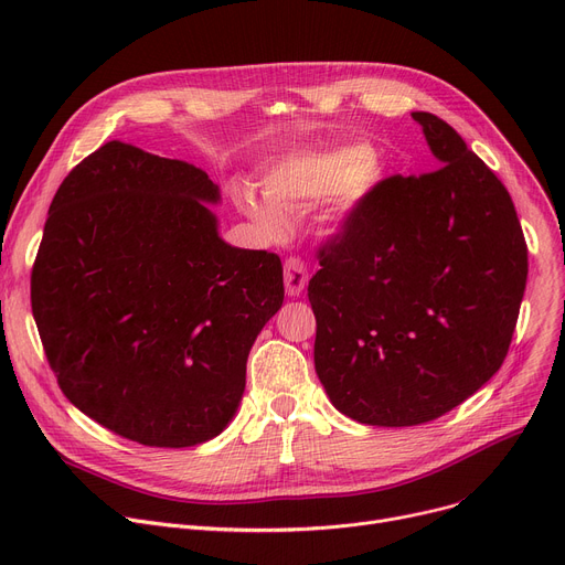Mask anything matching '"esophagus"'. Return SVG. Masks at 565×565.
<instances>
[{"instance_id":"1","label":"esophagus","mask_w":565,"mask_h":565,"mask_svg":"<svg viewBox=\"0 0 565 565\" xmlns=\"http://www.w3.org/2000/svg\"><path fill=\"white\" fill-rule=\"evenodd\" d=\"M307 265L302 263V258L298 256H290L284 263V281H286V292L290 298H298V295L305 290L307 286Z\"/></svg>"}]
</instances>
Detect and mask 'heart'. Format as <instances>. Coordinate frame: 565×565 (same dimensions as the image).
<instances>
[{"label": "heart", "mask_w": 565, "mask_h": 565, "mask_svg": "<svg viewBox=\"0 0 565 565\" xmlns=\"http://www.w3.org/2000/svg\"><path fill=\"white\" fill-rule=\"evenodd\" d=\"M373 153L366 146H348L328 153H309L275 167L265 178L267 199L252 190L237 192L243 211L267 233H281L284 213H295L307 201L332 196L354 181L360 190L373 181Z\"/></svg>", "instance_id": "obj_1"}]
</instances>
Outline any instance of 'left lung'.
<instances>
[{
  "label": "left lung",
  "instance_id": "left-lung-1",
  "mask_svg": "<svg viewBox=\"0 0 565 565\" xmlns=\"http://www.w3.org/2000/svg\"><path fill=\"white\" fill-rule=\"evenodd\" d=\"M412 118L439 167L354 201L307 290L316 373L369 426L426 424L479 392L507 360L529 273L509 190L447 121Z\"/></svg>",
  "mask_w": 565,
  "mask_h": 565
}]
</instances>
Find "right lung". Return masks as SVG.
I'll return each instance as SVG.
<instances>
[{
    "mask_svg": "<svg viewBox=\"0 0 565 565\" xmlns=\"http://www.w3.org/2000/svg\"><path fill=\"white\" fill-rule=\"evenodd\" d=\"M194 164L100 146L58 185L32 311L64 396L114 435L183 449L220 435L249 350L284 305L281 258L217 235Z\"/></svg>",
    "mask_w": 565,
    "mask_h": 565,
    "instance_id": "right-lung-1",
    "label": "right lung"
}]
</instances>
